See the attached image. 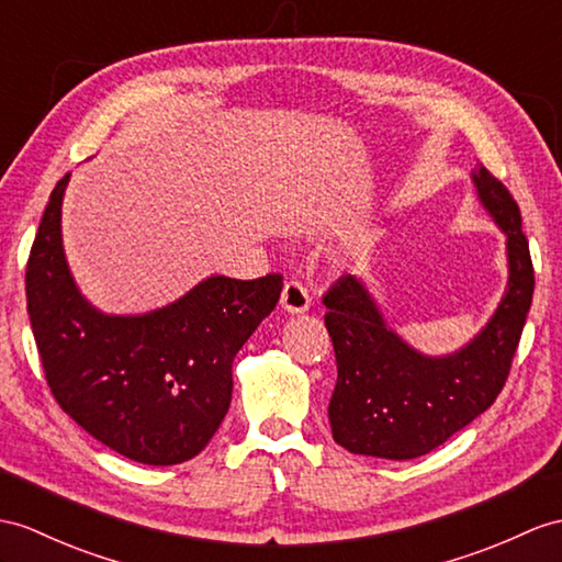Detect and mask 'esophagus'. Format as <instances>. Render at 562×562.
<instances>
[{
	"mask_svg": "<svg viewBox=\"0 0 562 562\" xmlns=\"http://www.w3.org/2000/svg\"><path fill=\"white\" fill-rule=\"evenodd\" d=\"M281 307L291 314L310 310V293L300 281H289L281 291Z\"/></svg>",
	"mask_w": 562,
	"mask_h": 562,
	"instance_id": "1",
	"label": "esophagus"
}]
</instances>
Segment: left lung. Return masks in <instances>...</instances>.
Returning <instances> with one entry per match:
<instances>
[{
  "label": "left lung",
  "instance_id": "obj_1",
  "mask_svg": "<svg viewBox=\"0 0 562 562\" xmlns=\"http://www.w3.org/2000/svg\"><path fill=\"white\" fill-rule=\"evenodd\" d=\"M472 181L505 234L508 289L468 346L443 358L417 352L389 328L355 277H340L324 295L338 367L328 422L334 441L350 453L386 460L429 453L494 405L510 374L533 295L529 243L510 190L486 167L472 171Z\"/></svg>",
  "mask_w": 562,
  "mask_h": 562
}]
</instances>
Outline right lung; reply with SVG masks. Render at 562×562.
Here are the masks:
<instances>
[{"mask_svg": "<svg viewBox=\"0 0 562 562\" xmlns=\"http://www.w3.org/2000/svg\"><path fill=\"white\" fill-rule=\"evenodd\" d=\"M52 190L25 269V295L54 401L100 443L143 464H178L210 443L231 405L236 352L283 289L281 273L210 277L147 314H104L80 295Z\"/></svg>", "mask_w": 562, "mask_h": 562, "instance_id": "obj_1", "label": "right lung"}]
</instances>
